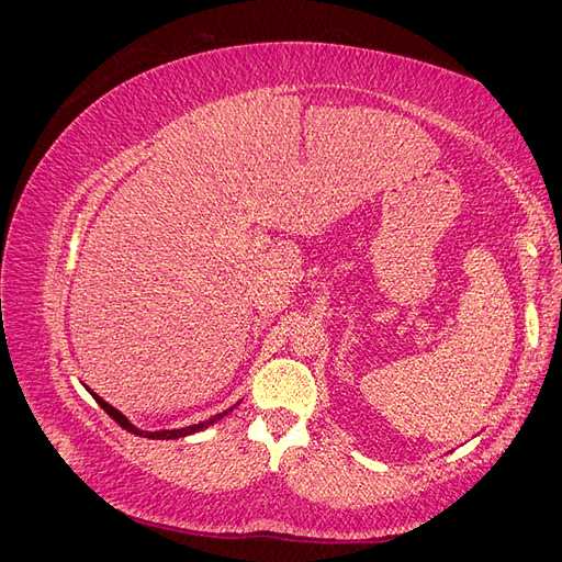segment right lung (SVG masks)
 <instances>
[{
	"label": "right lung",
	"mask_w": 562,
	"mask_h": 562,
	"mask_svg": "<svg viewBox=\"0 0 562 562\" xmlns=\"http://www.w3.org/2000/svg\"><path fill=\"white\" fill-rule=\"evenodd\" d=\"M89 389V386H87ZM89 394L95 398V403L103 407V411L119 424V427L122 429H126V431H131V434H135V436H143V438H155V440H171V438H184V436H190V434H196V431H201V429H206V427H211V424H215L217 419H223L227 413H232V407H227L225 413H217V415H213V417H209V419H203V422H199V424H192V427H182V429H161V431H143V429H138L135 427V424H131L128 422V417L126 415H122L116 411V407H112L110 403H105L103 398H100L95 391H91L89 389Z\"/></svg>",
	"instance_id": "obj_1"
}]
</instances>
